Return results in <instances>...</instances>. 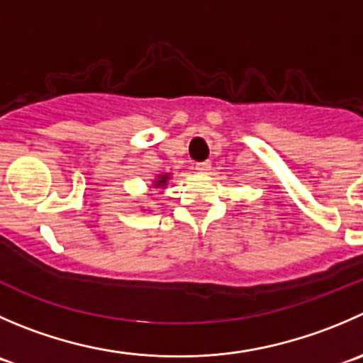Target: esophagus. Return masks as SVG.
I'll return each mask as SVG.
<instances>
[{
	"label": "esophagus",
	"mask_w": 363,
	"mask_h": 363,
	"mask_svg": "<svg viewBox=\"0 0 363 363\" xmlns=\"http://www.w3.org/2000/svg\"><path fill=\"white\" fill-rule=\"evenodd\" d=\"M195 170L200 172V174H206V172L211 170L209 161H200V163H195Z\"/></svg>",
	"instance_id": "34e87169"
}]
</instances>
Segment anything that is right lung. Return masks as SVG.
I'll use <instances>...</instances> for the list:
<instances>
[{
	"mask_svg": "<svg viewBox=\"0 0 363 363\" xmlns=\"http://www.w3.org/2000/svg\"><path fill=\"white\" fill-rule=\"evenodd\" d=\"M167 179H168V175H161L160 181H156V184H154V186H164V184H167Z\"/></svg>",
	"mask_w": 363,
	"mask_h": 363,
	"instance_id": "add662e5",
	"label": "right lung"
}]
</instances>
